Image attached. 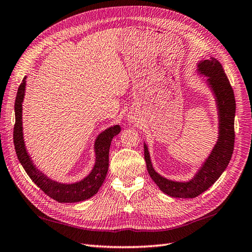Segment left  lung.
Masks as SVG:
<instances>
[{
    "mask_svg": "<svg viewBox=\"0 0 252 252\" xmlns=\"http://www.w3.org/2000/svg\"><path fill=\"white\" fill-rule=\"evenodd\" d=\"M197 74L205 76V84L214 95L217 108L218 137L203 163L190 179L175 181L160 176L153 168L149 148L144 143L147 170L151 179L166 195L173 198H195L209 189L228 167L234 148L235 98L221 63L214 57L197 63Z\"/></svg>",
    "mask_w": 252,
    "mask_h": 252,
    "instance_id": "1",
    "label": "left lung"
}]
</instances>
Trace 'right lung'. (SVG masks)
I'll use <instances>...</instances> for the list:
<instances>
[{
	"label": "right lung",
	"instance_id": "right-lung-1",
	"mask_svg": "<svg viewBox=\"0 0 252 252\" xmlns=\"http://www.w3.org/2000/svg\"><path fill=\"white\" fill-rule=\"evenodd\" d=\"M25 88H27V76H24L21 85L19 86L15 102L16 124L14 127V144L19 162L32 181L57 202L72 203L92 198L99 191L107 175L109 147L113 138L120 133V126L115 125L109 126L96 136L94 145V164L85 178L74 183L55 181L37 168L25 147L22 126V103L24 101Z\"/></svg>",
	"mask_w": 252,
	"mask_h": 252
}]
</instances>
